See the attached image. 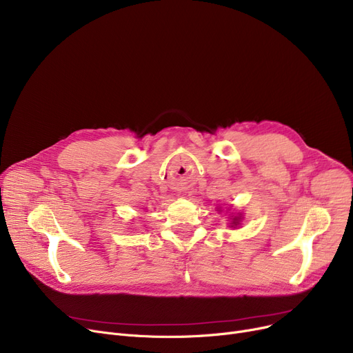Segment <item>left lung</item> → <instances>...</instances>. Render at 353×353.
Segmentation results:
<instances>
[{
	"instance_id": "left-lung-1",
	"label": "left lung",
	"mask_w": 353,
	"mask_h": 353,
	"mask_svg": "<svg viewBox=\"0 0 353 353\" xmlns=\"http://www.w3.org/2000/svg\"><path fill=\"white\" fill-rule=\"evenodd\" d=\"M239 221H240V216H234V219H233V221H232V225L236 228L237 225H239ZM232 226V228H233Z\"/></svg>"
}]
</instances>
